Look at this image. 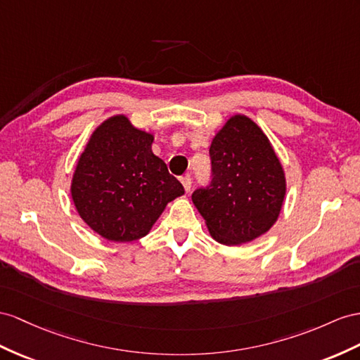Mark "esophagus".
Segmentation results:
<instances>
[{
  "label": "esophagus",
  "instance_id": "34e87169",
  "mask_svg": "<svg viewBox=\"0 0 360 360\" xmlns=\"http://www.w3.org/2000/svg\"><path fill=\"white\" fill-rule=\"evenodd\" d=\"M181 182H182L184 188H186V191L188 193V191L191 190V178L188 176V174H186V176H182V178H181Z\"/></svg>",
  "mask_w": 360,
  "mask_h": 360
}]
</instances>
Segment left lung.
I'll return each instance as SVG.
<instances>
[{
    "mask_svg": "<svg viewBox=\"0 0 360 360\" xmlns=\"http://www.w3.org/2000/svg\"><path fill=\"white\" fill-rule=\"evenodd\" d=\"M211 181L191 199L219 243L242 245L278 219L285 195L283 167L262 129L245 115L229 118L210 147Z\"/></svg>",
    "mask_w": 360,
    "mask_h": 360,
    "instance_id": "1",
    "label": "left lung"
}]
</instances>
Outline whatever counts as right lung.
Returning <instances> with one entry per match:
<instances>
[{"instance_id": "obj_1", "label": "right lung", "mask_w": 360, "mask_h": 360, "mask_svg": "<svg viewBox=\"0 0 360 360\" xmlns=\"http://www.w3.org/2000/svg\"><path fill=\"white\" fill-rule=\"evenodd\" d=\"M153 136L124 115L96 129L72 176L71 196L80 217L101 237L132 242L144 237L182 184L152 152Z\"/></svg>"}]
</instances>
